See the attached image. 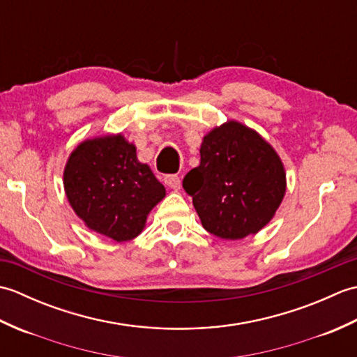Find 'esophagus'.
<instances>
[{
    "label": "esophagus",
    "instance_id": "34e87169",
    "mask_svg": "<svg viewBox=\"0 0 357 357\" xmlns=\"http://www.w3.org/2000/svg\"><path fill=\"white\" fill-rule=\"evenodd\" d=\"M164 184L167 187H170L172 190H179L181 179H179L178 174H167V176H164Z\"/></svg>",
    "mask_w": 357,
    "mask_h": 357
}]
</instances>
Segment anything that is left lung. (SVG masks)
Here are the masks:
<instances>
[{
	"instance_id": "8db88e82",
	"label": "left lung",
	"mask_w": 357,
	"mask_h": 357,
	"mask_svg": "<svg viewBox=\"0 0 357 357\" xmlns=\"http://www.w3.org/2000/svg\"><path fill=\"white\" fill-rule=\"evenodd\" d=\"M201 164L185 174L202 227L234 241L255 234L275 216L285 195L279 155L253 128L227 121L204 136Z\"/></svg>"
}]
</instances>
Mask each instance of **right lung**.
Here are the masks:
<instances>
[{
  "instance_id": "add662e5",
  "label": "right lung",
  "mask_w": 357,
  "mask_h": 357,
  "mask_svg": "<svg viewBox=\"0 0 357 357\" xmlns=\"http://www.w3.org/2000/svg\"><path fill=\"white\" fill-rule=\"evenodd\" d=\"M64 190L90 230L116 242L130 241L165 196V188L123 135L82 141L64 169Z\"/></svg>"
}]
</instances>
